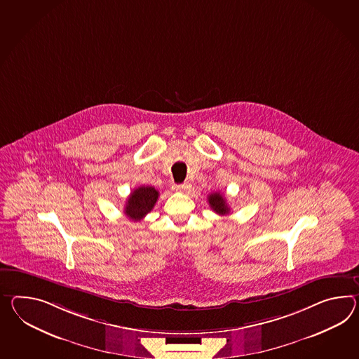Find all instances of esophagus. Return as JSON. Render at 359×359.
<instances>
[{
	"label": "esophagus",
	"mask_w": 359,
	"mask_h": 359,
	"mask_svg": "<svg viewBox=\"0 0 359 359\" xmlns=\"http://www.w3.org/2000/svg\"><path fill=\"white\" fill-rule=\"evenodd\" d=\"M189 188H191V184L189 183L177 184V185H174V189L177 191V192H183V191H187V189H189Z\"/></svg>",
	"instance_id": "obj_1"
}]
</instances>
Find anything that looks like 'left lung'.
Wrapping results in <instances>:
<instances>
[{
    "mask_svg": "<svg viewBox=\"0 0 359 359\" xmlns=\"http://www.w3.org/2000/svg\"><path fill=\"white\" fill-rule=\"evenodd\" d=\"M208 201H209V205H210L212 211H215L219 215H226L229 212L227 201H226L223 194H220L219 192L211 193L208 197Z\"/></svg>",
    "mask_w": 359,
    "mask_h": 359,
    "instance_id": "8db88e82",
    "label": "left lung"
}]
</instances>
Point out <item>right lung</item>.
<instances>
[{"instance_id": "1", "label": "right lung", "mask_w": 359, "mask_h": 359, "mask_svg": "<svg viewBox=\"0 0 359 359\" xmlns=\"http://www.w3.org/2000/svg\"><path fill=\"white\" fill-rule=\"evenodd\" d=\"M158 193L153 187H139L131 192L128 200L126 202L124 214L128 218L137 222L144 218L148 212L153 210L154 205L158 200Z\"/></svg>"}]
</instances>
